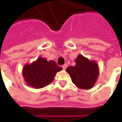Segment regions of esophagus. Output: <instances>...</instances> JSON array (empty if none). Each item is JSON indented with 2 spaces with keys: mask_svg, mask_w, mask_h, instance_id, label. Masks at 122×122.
<instances>
[{
  "mask_svg": "<svg viewBox=\"0 0 122 122\" xmlns=\"http://www.w3.org/2000/svg\"><path fill=\"white\" fill-rule=\"evenodd\" d=\"M66 68H67V64H64L63 66H62V68H63L64 70H65Z\"/></svg>",
  "mask_w": 122,
  "mask_h": 122,
  "instance_id": "obj_1",
  "label": "esophagus"
}]
</instances>
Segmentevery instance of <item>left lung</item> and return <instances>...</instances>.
Returning <instances> with one entry per match:
<instances>
[{"instance_id":"8db88e82","label":"left lung","mask_w":122,"mask_h":122,"mask_svg":"<svg viewBox=\"0 0 122 122\" xmlns=\"http://www.w3.org/2000/svg\"><path fill=\"white\" fill-rule=\"evenodd\" d=\"M66 71L73 83L83 90L92 88L99 75V68L96 61L90 60L81 54L78 55L75 59V65L68 66Z\"/></svg>"}]
</instances>
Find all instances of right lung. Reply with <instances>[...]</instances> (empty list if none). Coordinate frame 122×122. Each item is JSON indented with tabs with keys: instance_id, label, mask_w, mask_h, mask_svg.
Listing matches in <instances>:
<instances>
[{
	"instance_id": "add662e5",
	"label": "right lung",
	"mask_w": 122,
	"mask_h": 122,
	"mask_svg": "<svg viewBox=\"0 0 122 122\" xmlns=\"http://www.w3.org/2000/svg\"><path fill=\"white\" fill-rule=\"evenodd\" d=\"M62 70V68L54 60L47 61L46 58L39 57L36 61L24 66L22 75L27 85L40 89L50 84L56 73Z\"/></svg>"
}]
</instances>
